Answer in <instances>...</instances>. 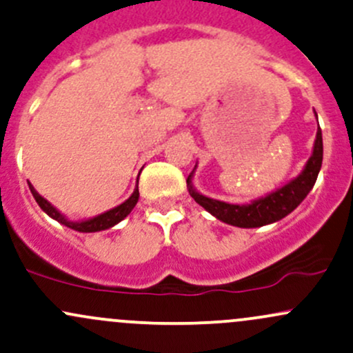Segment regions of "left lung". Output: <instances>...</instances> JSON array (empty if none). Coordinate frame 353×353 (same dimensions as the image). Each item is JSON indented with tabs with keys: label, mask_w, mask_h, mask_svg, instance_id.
<instances>
[{
	"label": "left lung",
	"mask_w": 353,
	"mask_h": 353,
	"mask_svg": "<svg viewBox=\"0 0 353 353\" xmlns=\"http://www.w3.org/2000/svg\"><path fill=\"white\" fill-rule=\"evenodd\" d=\"M314 116H316V112H314ZM321 161H323V139H321V130L318 128L312 157L308 158L301 173L294 176L293 180L288 181V183H284L283 187L268 193V195L251 200L249 203H241V205L239 203H227L222 202V200H215L210 199V196L202 195L193 187L192 181L196 165L187 178V188L192 199L199 205L205 208L208 214L214 215L215 219H219L223 223H229V225L241 227V229H254V227H263L268 225V223L281 221L288 214H291L313 188L318 173H320Z\"/></svg>",
	"instance_id": "left-lung-1"
}]
</instances>
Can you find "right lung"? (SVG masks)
<instances>
[{
	"instance_id": "right-lung-1",
	"label": "right lung",
	"mask_w": 353,
	"mask_h": 353,
	"mask_svg": "<svg viewBox=\"0 0 353 353\" xmlns=\"http://www.w3.org/2000/svg\"><path fill=\"white\" fill-rule=\"evenodd\" d=\"M28 187H30V192H32L33 199L37 200V203H39L41 210H43L48 217H52L54 221L60 222L62 225L69 227V229L77 230V232H99V230L111 229V227H114L116 223L124 221V219L131 214V210L134 208L136 203H138V199H139V190H138V185H136L134 192L131 193L130 199L124 200L123 203H119L117 207L111 208V210L102 212V214L96 215V217L82 219V221H70L65 214H62V212H60L57 207L52 205L47 199H43V196L35 190V187H33L32 183H28Z\"/></svg>"
}]
</instances>
